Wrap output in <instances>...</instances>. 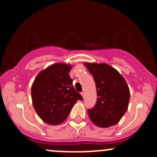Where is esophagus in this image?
<instances>
[{
    "mask_svg": "<svg viewBox=\"0 0 157 157\" xmlns=\"http://www.w3.org/2000/svg\"><path fill=\"white\" fill-rule=\"evenodd\" d=\"M81 95H82V96H83V98L85 97V93H84V92H82V93H81Z\"/></svg>",
    "mask_w": 157,
    "mask_h": 157,
    "instance_id": "esophagus-1",
    "label": "esophagus"
}]
</instances>
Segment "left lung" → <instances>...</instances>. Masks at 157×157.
Returning <instances> with one entry per match:
<instances>
[{
	"label": "left lung",
	"mask_w": 157,
	"mask_h": 157,
	"mask_svg": "<svg viewBox=\"0 0 157 157\" xmlns=\"http://www.w3.org/2000/svg\"><path fill=\"white\" fill-rule=\"evenodd\" d=\"M94 77L97 100L93 109H88L90 120L99 128L118 124L128 108L130 90L121 74L105 63H83Z\"/></svg>",
	"instance_id": "left-lung-1"
}]
</instances>
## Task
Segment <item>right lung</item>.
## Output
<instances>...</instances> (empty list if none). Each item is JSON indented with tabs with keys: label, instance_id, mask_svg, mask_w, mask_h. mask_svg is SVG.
Listing matches in <instances>:
<instances>
[{
	"label": "right lung",
	"instance_id": "add662e5",
	"mask_svg": "<svg viewBox=\"0 0 157 157\" xmlns=\"http://www.w3.org/2000/svg\"><path fill=\"white\" fill-rule=\"evenodd\" d=\"M72 65L55 63L38 74L31 88L32 102L39 118L57 125L67 119L71 109L83 97L73 86Z\"/></svg>",
	"mask_w": 157,
	"mask_h": 157
}]
</instances>
